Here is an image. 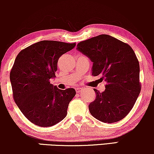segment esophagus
Returning <instances> with one entry per match:
<instances>
[{"label": "esophagus", "instance_id": "34e87169", "mask_svg": "<svg viewBox=\"0 0 154 154\" xmlns=\"http://www.w3.org/2000/svg\"><path fill=\"white\" fill-rule=\"evenodd\" d=\"M81 88H77L76 89H75V92H76L77 93H79V92L81 91Z\"/></svg>", "mask_w": 154, "mask_h": 154}]
</instances>
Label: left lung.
Listing matches in <instances>:
<instances>
[{
  "mask_svg": "<svg viewBox=\"0 0 154 154\" xmlns=\"http://www.w3.org/2000/svg\"><path fill=\"white\" fill-rule=\"evenodd\" d=\"M76 49L93 62L92 75H100L106 82L104 92L94 88L96 98L88 106L91 115L103 123L121 121L131 111L141 91L140 64L134 50L106 34L80 42Z\"/></svg>",
  "mask_w": 154,
  "mask_h": 154,
  "instance_id": "8db88e82",
  "label": "left lung"
}]
</instances>
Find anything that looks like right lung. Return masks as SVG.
<instances>
[{
    "instance_id": "1",
    "label": "right lung",
    "mask_w": 154,
    "mask_h": 154,
    "mask_svg": "<svg viewBox=\"0 0 154 154\" xmlns=\"http://www.w3.org/2000/svg\"><path fill=\"white\" fill-rule=\"evenodd\" d=\"M75 43L42 41L20 51L10 73L13 98L29 121L40 127H50L67 114L73 88L60 90L50 83L56 77L59 58Z\"/></svg>"
}]
</instances>
